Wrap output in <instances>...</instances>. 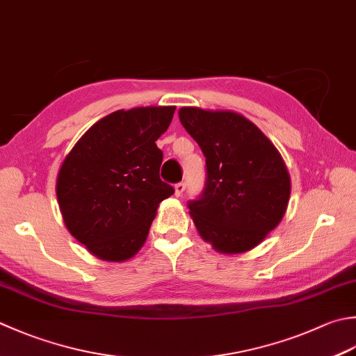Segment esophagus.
<instances>
[{
    "label": "esophagus",
    "instance_id": "1",
    "mask_svg": "<svg viewBox=\"0 0 356 356\" xmlns=\"http://www.w3.org/2000/svg\"><path fill=\"white\" fill-rule=\"evenodd\" d=\"M184 191H185V184L184 182H179V184L174 185V194H176L177 197L182 196Z\"/></svg>",
    "mask_w": 356,
    "mask_h": 356
}]
</instances>
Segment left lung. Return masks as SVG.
Returning a JSON list of instances; mask_svg holds the SVG:
<instances>
[{
  "label": "left lung",
  "instance_id": "obj_1",
  "mask_svg": "<svg viewBox=\"0 0 356 356\" xmlns=\"http://www.w3.org/2000/svg\"><path fill=\"white\" fill-rule=\"evenodd\" d=\"M179 118L207 159L204 194L188 204L194 225L216 252H250L287 211L291 182L282 156L234 111L185 106Z\"/></svg>",
  "mask_w": 356,
  "mask_h": 356
}]
</instances>
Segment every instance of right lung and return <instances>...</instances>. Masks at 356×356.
I'll list each match as a JSON object with an SVG mask.
<instances>
[{
  "mask_svg": "<svg viewBox=\"0 0 356 356\" xmlns=\"http://www.w3.org/2000/svg\"><path fill=\"white\" fill-rule=\"evenodd\" d=\"M176 106L115 111L94 123L58 170V207L67 232L102 261L123 262L148 238L159 204L174 188L160 180L156 140Z\"/></svg>",
  "mask_w": 356,
  "mask_h": 356,
  "instance_id": "1",
  "label": "right lung"
}]
</instances>
